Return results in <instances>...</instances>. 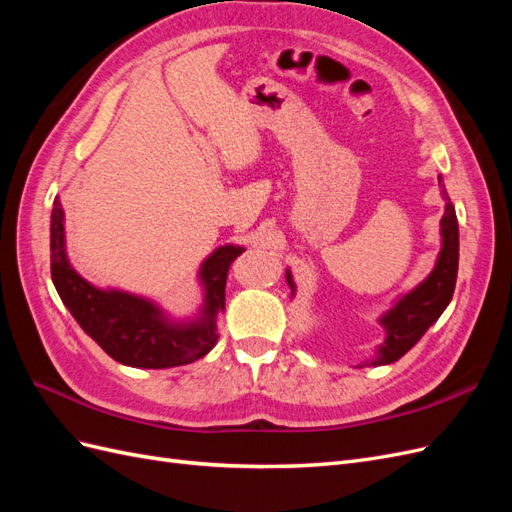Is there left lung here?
<instances>
[{"mask_svg":"<svg viewBox=\"0 0 512 512\" xmlns=\"http://www.w3.org/2000/svg\"><path fill=\"white\" fill-rule=\"evenodd\" d=\"M442 188V198L446 200L444 215L440 220V254L436 258L431 273L425 280L414 286L412 290L399 294L393 305L378 318L384 329V342L376 348L374 359L365 361L363 365H389L399 361L412 346H416L427 329L436 322L444 309L448 307L455 292L457 269H459V226L455 207L444 190L442 175L438 177ZM286 282L290 286V297H294L297 286H294L292 273L286 269Z\"/></svg>","mask_w":512,"mask_h":512,"instance_id":"obj_1","label":"left lung"}]
</instances>
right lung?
Wrapping results in <instances>:
<instances>
[{"mask_svg":"<svg viewBox=\"0 0 512 512\" xmlns=\"http://www.w3.org/2000/svg\"><path fill=\"white\" fill-rule=\"evenodd\" d=\"M66 215L59 196L51 213V277L61 301L81 329L121 365L166 369L194 363L218 342V318L226 309L224 288L230 262L245 247L220 245L198 269L203 303L185 318L141 294L119 288H98L76 273L66 252Z\"/></svg>","mask_w":512,"mask_h":512,"instance_id":"obj_1","label":"right lung"}]
</instances>
